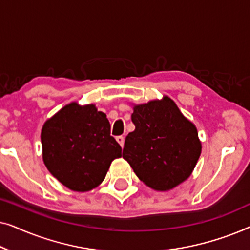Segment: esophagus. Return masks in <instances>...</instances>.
Returning a JSON list of instances; mask_svg holds the SVG:
<instances>
[{
	"mask_svg": "<svg viewBox=\"0 0 250 250\" xmlns=\"http://www.w3.org/2000/svg\"><path fill=\"white\" fill-rule=\"evenodd\" d=\"M116 141H117L119 145H121V146H124V143H125L124 136H117V138H116Z\"/></svg>",
	"mask_w": 250,
	"mask_h": 250,
	"instance_id": "34e87169",
	"label": "esophagus"
}]
</instances>
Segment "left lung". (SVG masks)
I'll use <instances>...</instances> for the list:
<instances>
[{
  "instance_id": "obj_1",
  "label": "left lung",
  "mask_w": 250,
  "mask_h": 250,
  "mask_svg": "<svg viewBox=\"0 0 250 250\" xmlns=\"http://www.w3.org/2000/svg\"><path fill=\"white\" fill-rule=\"evenodd\" d=\"M135 129L125 139L123 158L155 190H170L191 175L201 153L196 126L172 99L134 105Z\"/></svg>"
}]
</instances>
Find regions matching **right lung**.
<instances>
[{
	"instance_id": "right-lung-1",
	"label": "right lung",
	"mask_w": 250,
	"mask_h": 250,
	"mask_svg": "<svg viewBox=\"0 0 250 250\" xmlns=\"http://www.w3.org/2000/svg\"><path fill=\"white\" fill-rule=\"evenodd\" d=\"M41 141L49 172L68 189L85 192L104 180L122 148L104 112L94 104L64 105L44 123Z\"/></svg>"
}]
</instances>
